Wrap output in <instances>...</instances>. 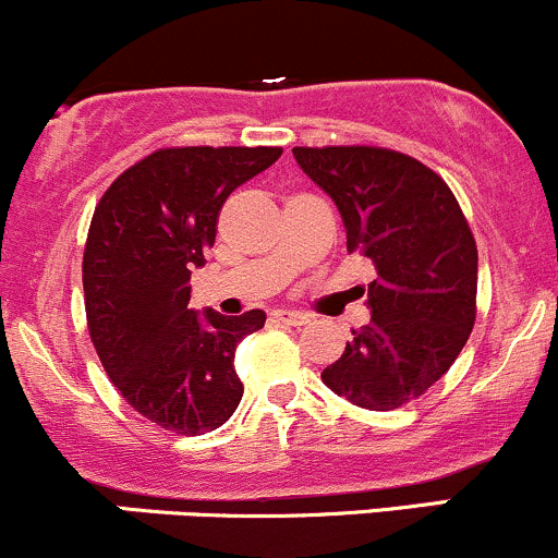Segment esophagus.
<instances>
[{
    "label": "esophagus",
    "instance_id": "1",
    "mask_svg": "<svg viewBox=\"0 0 558 558\" xmlns=\"http://www.w3.org/2000/svg\"><path fill=\"white\" fill-rule=\"evenodd\" d=\"M274 319H277L279 325H287V327H303V325H308V316L301 314V311L279 308V311H274Z\"/></svg>",
    "mask_w": 558,
    "mask_h": 558
}]
</instances>
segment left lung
Masks as SVG:
<instances>
[{"instance_id": "1", "label": "left lung", "mask_w": 558, "mask_h": 558, "mask_svg": "<svg viewBox=\"0 0 558 558\" xmlns=\"http://www.w3.org/2000/svg\"><path fill=\"white\" fill-rule=\"evenodd\" d=\"M335 202L345 247L375 263L369 325L351 329L327 388L364 410H397L452 367L476 322L478 255L449 185L423 161L377 146L292 148Z\"/></svg>"}]
</instances>
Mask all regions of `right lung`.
I'll return each instance as SVG.
<instances>
[{
  "instance_id": "right-lung-1",
  "label": "right lung",
  "mask_w": 558,
  "mask_h": 558,
  "mask_svg": "<svg viewBox=\"0 0 558 558\" xmlns=\"http://www.w3.org/2000/svg\"><path fill=\"white\" fill-rule=\"evenodd\" d=\"M281 157L277 146L159 148L113 181L89 223L82 284L100 364L128 404L165 430L220 428L242 401L233 353L266 325L260 308H189L233 189Z\"/></svg>"
}]
</instances>
